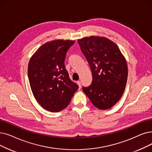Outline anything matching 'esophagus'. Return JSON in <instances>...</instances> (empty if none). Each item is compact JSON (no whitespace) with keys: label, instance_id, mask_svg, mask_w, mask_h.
Instances as JSON below:
<instances>
[{"label":"esophagus","instance_id":"esophagus-1","mask_svg":"<svg viewBox=\"0 0 152 152\" xmlns=\"http://www.w3.org/2000/svg\"><path fill=\"white\" fill-rule=\"evenodd\" d=\"M77 84V85L79 86V89H81V82L80 81H77V83H76Z\"/></svg>","mask_w":152,"mask_h":152}]
</instances>
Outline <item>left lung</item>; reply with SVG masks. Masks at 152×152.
I'll use <instances>...</instances> for the list:
<instances>
[{
  "label": "left lung",
  "instance_id": "1",
  "mask_svg": "<svg viewBox=\"0 0 152 152\" xmlns=\"http://www.w3.org/2000/svg\"><path fill=\"white\" fill-rule=\"evenodd\" d=\"M77 42L92 75L91 84L83 90L95 107L109 109L124 92L128 76L126 60L118 46L105 37L91 36Z\"/></svg>",
  "mask_w": 152,
  "mask_h": 152
}]
</instances>
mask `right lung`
Returning a JSON list of instances; mask_svg holds the SVG:
<instances>
[{"label":"right lung","instance_id":"right-lung-1","mask_svg":"<svg viewBox=\"0 0 152 152\" xmlns=\"http://www.w3.org/2000/svg\"><path fill=\"white\" fill-rule=\"evenodd\" d=\"M72 40L56 39L45 43L31 57L28 76L31 91L41 106L52 113L69 105L78 85L69 78L64 66Z\"/></svg>","mask_w":152,"mask_h":152}]
</instances>
